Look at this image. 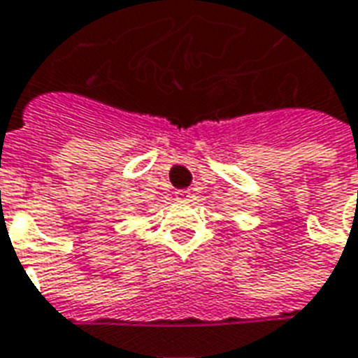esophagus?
Masks as SVG:
<instances>
[{
    "label": "esophagus",
    "mask_w": 358,
    "mask_h": 358,
    "mask_svg": "<svg viewBox=\"0 0 358 358\" xmlns=\"http://www.w3.org/2000/svg\"><path fill=\"white\" fill-rule=\"evenodd\" d=\"M175 199L179 200V202H191L192 200V192L189 189H181V191L175 192Z\"/></svg>",
    "instance_id": "34e87169"
}]
</instances>
